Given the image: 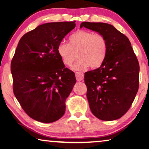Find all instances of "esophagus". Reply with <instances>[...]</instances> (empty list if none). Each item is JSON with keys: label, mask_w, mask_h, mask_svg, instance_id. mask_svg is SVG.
Here are the masks:
<instances>
[{"label": "esophagus", "mask_w": 149, "mask_h": 149, "mask_svg": "<svg viewBox=\"0 0 149 149\" xmlns=\"http://www.w3.org/2000/svg\"><path fill=\"white\" fill-rule=\"evenodd\" d=\"M75 77L77 81H81L84 79V75L81 72H76L75 73Z\"/></svg>", "instance_id": "esophagus-1"}]
</instances>
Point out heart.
Returning <instances> with one entry per match:
<instances>
[{"label": "heart", "instance_id": "1", "mask_svg": "<svg viewBox=\"0 0 149 149\" xmlns=\"http://www.w3.org/2000/svg\"><path fill=\"white\" fill-rule=\"evenodd\" d=\"M107 44L105 37L100 34L80 30L69 38V44L61 42L57 53L64 64L70 66L77 58L79 60L72 67L75 71H84L91 66L98 68L104 63L107 55Z\"/></svg>", "mask_w": 149, "mask_h": 149}]
</instances>
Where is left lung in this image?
I'll list each match as a JSON object with an SVG mask.
<instances>
[{
  "label": "left lung",
  "instance_id": "8db88e82",
  "mask_svg": "<svg viewBox=\"0 0 149 149\" xmlns=\"http://www.w3.org/2000/svg\"><path fill=\"white\" fill-rule=\"evenodd\" d=\"M105 37L107 55L98 68L85 73L88 102L93 114L102 120L120 118L130 109L138 91L139 65L125 35L105 23L83 22Z\"/></svg>",
  "mask_w": 149,
  "mask_h": 149
}]
</instances>
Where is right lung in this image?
I'll return each instance as SVG.
<instances>
[{
    "label": "right lung",
    "instance_id": "1",
    "mask_svg": "<svg viewBox=\"0 0 149 149\" xmlns=\"http://www.w3.org/2000/svg\"><path fill=\"white\" fill-rule=\"evenodd\" d=\"M75 21L47 23L23 35L11 63L13 93L30 117L44 123L61 118L76 83L65 68L57 47Z\"/></svg>",
    "mask_w": 149,
    "mask_h": 149
}]
</instances>
